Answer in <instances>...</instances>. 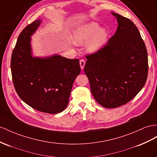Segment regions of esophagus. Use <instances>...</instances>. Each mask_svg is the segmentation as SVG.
Segmentation results:
<instances>
[{
	"label": "esophagus",
	"instance_id": "obj_1",
	"mask_svg": "<svg viewBox=\"0 0 157 157\" xmlns=\"http://www.w3.org/2000/svg\"><path fill=\"white\" fill-rule=\"evenodd\" d=\"M79 64H80V67H81V69L83 70L84 66H85V64H86V61L84 60L83 59H80L79 61Z\"/></svg>",
	"mask_w": 157,
	"mask_h": 157
}]
</instances>
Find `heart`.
<instances>
[{
  "instance_id": "heart-1",
  "label": "heart",
  "mask_w": 157,
  "mask_h": 157,
  "mask_svg": "<svg viewBox=\"0 0 157 157\" xmlns=\"http://www.w3.org/2000/svg\"><path fill=\"white\" fill-rule=\"evenodd\" d=\"M109 33L105 28H100L98 23L90 22L79 26L72 33V39L76 44L86 42V49L91 53H95L105 45Z\"/></svg>"
}]
</instances>
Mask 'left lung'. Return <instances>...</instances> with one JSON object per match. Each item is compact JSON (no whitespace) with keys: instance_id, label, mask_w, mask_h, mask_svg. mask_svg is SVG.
<instances>
[{"instance_id":"8db88e82","label":"left lung","mask_w":157,"mask_h":157,"mask_svg":"<svg viewBox=\"0 0 157 157\" xmlns=\"http://www.w3.org/2000/svg\"><path fill=\"white\" fill-rule=\"evenodd\" d=\"M117 29L101 50L88 54L84 71L91 94L101 106L126 104L142 90L148 75V56L139 31L131 20L112 13Z\"/></svg>"}]
</instances>
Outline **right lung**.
<instances>
[{"label": "right lung", "mask_w": 157, "mask_h": 157, "mask_svg": "<svg viewBox=\"0 0 157 157\" xmlns=\"http://www.w3.org/2000/svg\"><path fill=\"white\" fill-rule=\"evenodd\" d=\"M42 21L26 26L18 38L10 62L12 78L18 96L33 109L56 114L66 109L72 86L81 68L78 59L59 55L32 56L30 36Z\"/></svg>", "instance_id": "right-lung-1"}]
</instances>
